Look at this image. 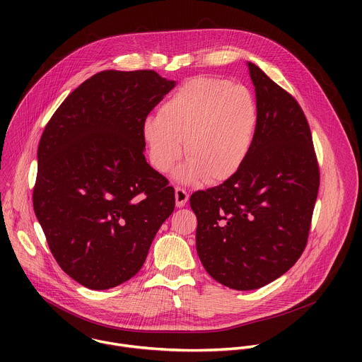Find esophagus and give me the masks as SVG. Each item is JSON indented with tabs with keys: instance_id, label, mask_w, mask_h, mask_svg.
<instances>
[{
	"instance_id": "34e87169",
	"label": "esophagus",
	"mask_w": 362,
	"mask_h": 362,
	"mask_svg": "<svg viewBox=\"0 0 362 362\" xmlns=\"http://www.w3.org/2000/svg\"><path fill=\"white\" fill-rule=\"evenodd\" d=\"M175 197H176V206L177 208H182V206H185L186 202L189 200V193L183 187L177 186L175 189Z\"/></svg>"
}]
</instances>
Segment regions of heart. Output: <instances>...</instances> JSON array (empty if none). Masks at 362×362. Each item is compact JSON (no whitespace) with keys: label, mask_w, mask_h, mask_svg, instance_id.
<instances>
[{"label":"heart","mask_w":362,"mask_h":362,"mask_svg":"<svg viewBox=\"0 0 362 362\" xmlns=\"http://www.w3.org/2000/svg\"><path fill=\"white\" fill-rule=\"evenodd\" d=\"M257 119L250 90L228 80L197 76L187 80L148 116L141 134L153 168L166 173L180 159L176 176L183 182L206 177L221 182L233 176L250 150Z\"/></svg>","instance_id":"b5f03b06"}]
</instances>
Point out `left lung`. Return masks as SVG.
<instances>
[{
    "label": "left lung",
    "mask_w": 362,
    "mask_h": 362,
    "mask_svg": "<svg viewBox=\"0 0 362 362\" xmlns=\"http://www.w3.org/2000/svg\"><path fill=\"white\" fill-rule=\"evenodd\" d=\"M247 69L257 109L247 156L222 185L190 196L202 265L238 291L265 286L295 265L320 189L313 134L298 101L253 63Z\"/></svg>",
    "instance_id": "left-lung-1"
}]
</instances>
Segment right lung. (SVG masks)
<instances>
[{"label": "right lung", "instance_id": "obj_1", "mask_svg": "<svg viewBox=\"0 0 362 362\" xmlns=\"http://www.w3.org/2000/svg\"><path fill=\"white\" fill-rule=\"evenodd\" d=\"M173 87L153 70L100 71L41 134L34 212L60 268L86 288L134 276L175 209V189L146 162L141 134Z\"/></svg>", "mask_w": 362, "mask_h": 362}]
</instances>
